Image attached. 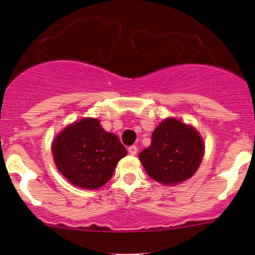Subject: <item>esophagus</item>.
Masks as SVG:
<instances>
[{"instance_id": "obj_1", "label": "esophagus", "mask_w": 255, "mask_h": 255, "mask_svg": "<svg viewBox=\"0 0 255 255\" xmlns=\"http://www.w3.org/2000/svg\"><path fill=\"white\" fill-rule=\"evenodd\" d=\"M138 151V148L135 145H130L129 148H128V153L130 154V155H135Z\"/></svg>"}]
</instances>
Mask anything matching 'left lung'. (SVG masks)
<instances>
[{
	"label": "left lung",
	"mask_w": 255,
	"mask_h": 255,
	"mask_svg": "<svg viewBox=\"0 0 255 255\" xmlns=\"http://www.w3.org/2000/svg\"><path fill=\"white\" fill-rule=\"evenodd\" d=\"M204 150V140L194 127L166 118L154 129L150 146L140 151L139 160L151 179L175 185L196 173Z\"/></svg>",
	"instance_id": "1"
}]
</instances>
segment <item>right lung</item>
<instances>
[{
    "instance_id": "right-lung-1",
    "label": "right lung",
    "mask_w": 255,
    "mask_h": 255,
    "mask_svg": "<svg viewBox=\"0 0 255 255\" xmlns=\"http://www.w3.org/2000/svg\"><path fill=\"white\" fill-rule=\"evenodd\" d=\"M58 170L71 184L95 190L113 175L127 150L117 135L101 127L96 118H82L61 130L51 144Z\"/></svg>"
}]
</instances>
